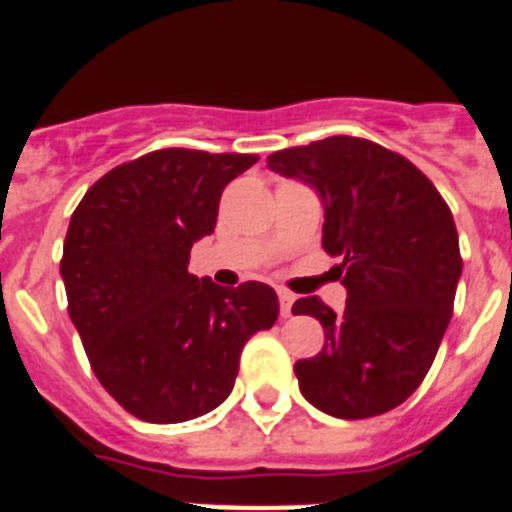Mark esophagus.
I'll return each mask as SVG.
<instances>
[{"label":"esophagus","mask_w":512,"mask_h":512,"mask_svg":"<svg viewBox=\"0 0 512 512\" xmlns=\"http://www.w3.org/2000/svg\"><path fill=\"white\" fill-rule=\"evenodd\" d=\"M279 295V307H282V318H289L292 315V305H295V295L287 292V289H277Z\"/></svg>","instance_id":"obj_1"}]
</instances>
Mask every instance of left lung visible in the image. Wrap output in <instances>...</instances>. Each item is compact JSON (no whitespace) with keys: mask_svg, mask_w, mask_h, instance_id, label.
I'll return each mask as SVG.
<instances>
[{"mask_svg":"<svg viewBox=\"0 0 512 512\" xmlns=\"http://www.w3.org/2000/svg\"><path fill=\"white\" fill-rule=\"evenodd\" d=\"M269 169L315 187L323 248L343 261L346 310L300 297L325 343L295 364L310 405L343 420L374 418L408 400L431 369L461 277L449 205L418 166L351 135L271 153Z\"/></svg>","mask_w":512,"mask_h":512,"instance_id":"obj_1","label":"left lung"}]
</instances>
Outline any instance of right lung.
Listing matches in <instances>:
<instances>
[{"label":"right lung","instance_id":"obj_1","mask_svg":"<svg viewBox=\"0 0 512 512\" xmlns=\"http://www.w3.org/2000/svg\"><path fill=\"white\" fill-rule=\"evenodd\" d=\"M253 153L164 148L115 166L71 215L61 277L102 387L148 423H184L233 390L248 338L277 323L269 284L225 289L189 274L220 194Z\"/></svg>","mask_w":512,"mask_h":512}]
</instances>
